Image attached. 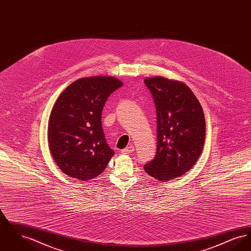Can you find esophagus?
<instances>
[{
	"instance_id": "34e87169",
	"label": "esophagus",
	"mask_w": 251,
	"mask_h": 251,
	"mask_svg": "<svg viewBox=\"0 0 251 251\" xmlns=\"http://www.w3.org/2000/svg\"><path fill=\"white\" fill-rule=\"evenodd\" d=\"M134 151V147L133 146H128V147H126L125 149H123L122 151H121V152L122 153H125V154H128V153H132Z\"/></svg>"
}]
</instances>
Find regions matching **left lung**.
<instances>
[{"mask_svg":"<svg viewBox=\"0 0 251 251\" xmlns=\"http://www.w3.org/2000/svg\"><path fill=\"white\" fill-rule=\"evenodd\" d=\"M144 83L152 96L157 120L156 154L144 168L162 181L175 179L189 171L201 154L202 107L191 89L180 82L154 77Z\"/></svg>","mask_w":251,"mask_h":251,"instance_id":"1","label":"left lung"}]
</instances>
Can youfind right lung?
Instances as JSON below:
<instances>
[{
    "label": "right lung",
    "instance_id": "obj_1",
    "mask_svg": "<svg viewBox=\"0 0 251 251\" xmlns=\"http://www.w3.org/2000/svg\"><path fill=\"white\" fill-rule=\"evenodd\" d=\"M121 86L114 77L81 78L57 99L49 120V148L68 176L94 179L115 154L106 143L101 113L108 97Z\"/></svg>",
    "mask_w": 251,
    "mask_h": 251
}]
</instances>
